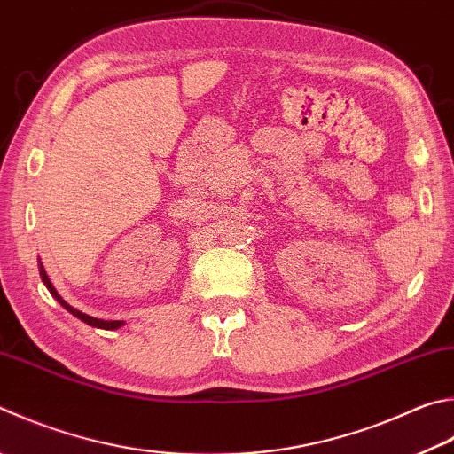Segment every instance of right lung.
Here are the masks:
<instances>
[{
	"label": "right lung",
	"mask_w": 454,
	"mask_h": 454,
	"mask_svg": "<svg viewBox=\"0 0 454 454\" xmlns=\"http://www.w3.org/2000/svg\"><path fill=\"white\" fill-rule=\"evenodd\" d=\"M39 274H41V279H43V284H45V287L49 292H51V295L53 298L61 303V306L67 309L69 313H73V316L75 317H79L81 321H85V324H89V325H93V327H101V329H117V327H121V325H125V321H109V319H97V317H90V316H87V313H83V311H79V309H75L73 306H69L67 301H65L59 294H57V290L53 287V284L49 282V278H47V271H45V268H43V263H41V260H39Z\"/></svg>",
	"instance_id": "obj_1"
}]
</instances>
